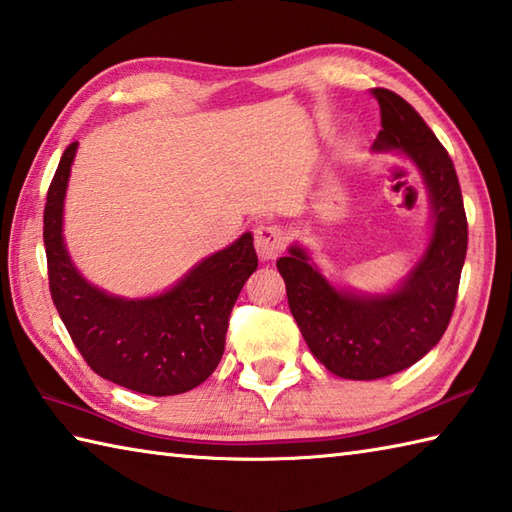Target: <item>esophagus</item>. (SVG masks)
<instances>
[{
	"mask_svg": "<svg viewBox=\"0 0 512 512\" xmlns=\"http://www.w3.org/2000/svg\"><path fill=\"white\" fill-rule=\"evenodd\" d=\"M255 248L262 262L275 259L286 248V233L282 226L264 224L255 230Z\"/></svg>",
	"mask_w": 512,
	"mask_h": 512,
	"instance_id": "obj_1",
	"label": "esophagus"
}]
</instances>
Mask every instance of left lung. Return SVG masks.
<instances>
[{
  "label": "left lung",
  "instance_id": "1",
  "mask_svg": "<svg viewBox=\"0 0 512 512\" xmlns=\"http://www.w3.org/2000/svg\"><path fill=\"white\" fill-rule=\"evenodd\" d=\"M382 113L377 150L397 148L422 170L435 228L424 257L390 295L330 286L299 246L277 259L288 306L306 344L330 373L379 379L419 362L448 328L462 277L468 222L453 159L422 115L388 88H373Z\"/></svg>",
  "mask_w": 512,
  "mask_h": 512
}]
</instances>
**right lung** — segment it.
Segmentation results:
<instances>
[{
	"mask_svg": "<svg viewBox=\"0 0 512 512\" xmlns=\"http://www.w3.org/2000/svg\"><path fill=\"white\" fill-rule=\"evenodd\" d=\"M77 142L70 144L44 206L48 286L59 317L99 377L144 395H179L213 375L224 355L230 310L255 273L253 235L197 264L159 297L122 299L90 286L62 237L64 197Z\"/></svg>",
	"mask_w": 512,
	"mask_h": 512,
	"instance_id": "add662e5",
	"label": "right lung"
}]
</instances>
